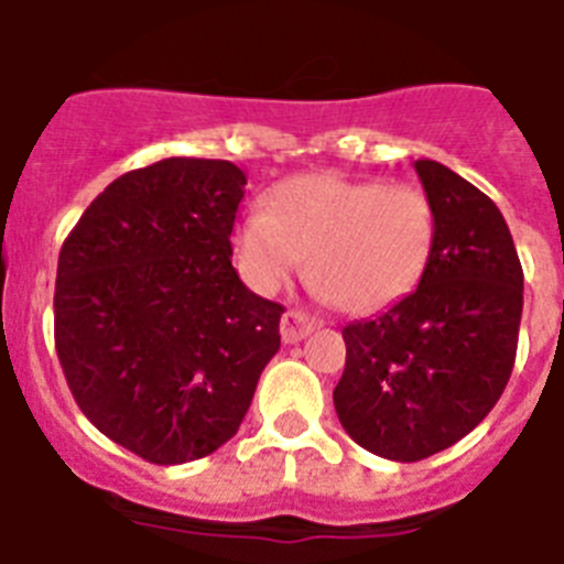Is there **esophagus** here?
Instances as JSON below:
<instances>
[{
	"instance_id": "1",
	"label": "esophagus",
	"mask_w": 564,
	"mask_h": 564,
	"mask_svg": "<svg viewBox=\"0 0 564 564\" xmlns=\"http://www.w3.org/2000/svg\"><path fill=\"white\" fill-rule=\"evenodd\" d=\"M316 330V322L307 316V313H301V310H286L281 318V339L286 345L301 343L304 336H310Z\"/></svg>"
}]
</instances>
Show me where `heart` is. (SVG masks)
I'll list each match as a JSON object with an SVG mask.
<instances>
[{
	"instance_id": "b5f03b06",
	"label": "heart",
	"mask_w": 564,
	"mask_h": 564,
	"mask_svg": "<svg viewBox=\"0 0 564 564\" xmlns=\"http://www.w3.org/2000/svg\"><path fill=\"white\" fill-rule=\"evenodd\" d=\"M436 210L419 187L299 175L234 230V263L260 295H274L307 265L316 290L348 313L406 299L427 272Z\"/></svg>"
}]
</instances>
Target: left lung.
I'll return each instance as SVG.
<instances>
[{"mask_svg":"<svg viewBox=\"0 0 564 564\" xmlns=\"http://www.w3.org/2000/svg\"><path fill=\"white\" fill-rule=\"evenodd\" d=\"M436 210V242L419 286L371 322L343 330L334 389L345 433L371 454L419 463L491 412L516 366L524 272L503 213L436 161H415Z\"/></svg>","mask_w":564,"mask_h":564,"instance_id":"1","label":"left lung"}]
</instances>
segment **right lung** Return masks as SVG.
Segmentation results:
<instances>
[{"mask_svg":"<svg viewBox=\"0 0 564 564\" xmlns=\"http://www.w3.org/2000/svg\"><path fill=\"white\" fill-rule=\"evenodd\" d=\"M246 172L166 158L119 175L57 257L55 348L82 412L154 465L219 451L281 348V304L239 281Z\"/></svg>","mask_w":564,"mask_h":564,"instance_id":"1","label":"right lung"}]
</instances>
